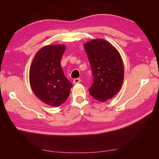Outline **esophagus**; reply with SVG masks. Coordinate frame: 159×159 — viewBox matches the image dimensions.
Wrapping results in <instances>:
<instances>
[{
    "label": "esophagus",
    "instance_id": "esophagus-1",
    "mask_svg": "<svg viewBox=\"0 0 159 159\" xmlns=\"http://www.w3.org/2000/svg\"><path fill=\"white\" fill-rule=\"evenodd\" d=\"M80 81H81V79H80V78H75V79L73 80V83H74V84H75L80 83Z\"/></svg>",
    "mask_w": 159,
    "mask_h": 159
}]
</instances>
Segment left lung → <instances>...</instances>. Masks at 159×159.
<instances>
[{"label": "left lung", "mask_w": 159, "mask_h": 159, "mask_svg": "<svg viewBox=\"0 0 159 159\" xmlns=\"http://www.w3.org/2000/svg\"><path fill=\"white\" fill-rule=\"evenodd\" d=\"M84 48L93 78L89 92L95 99L104 102L121 89L124 78L121 57L115 48L102 39L88 42Z\"/></svg>", "instance_id": "8db88e82"}]
</instances>
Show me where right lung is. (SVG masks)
<instances>
[{
	"label": "right lung",
	"mask_w": 159,
	"mask_h": 159,
	"mask_svg": "<svg viewBox=\"0 0 159 159\" xmlns=\"http://www.w3.org/2000/svg\"><path fill=\"white\" fill-rule=\"evenodd\" d=\"M64 45H48L38 51L29 72L32 90L41 102L59 107L68 99L73 85L66 78L60 64Z\"/></svg>",
	"instance_id": "obj_1"
}]
</instances>
